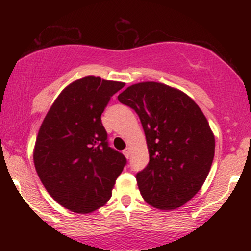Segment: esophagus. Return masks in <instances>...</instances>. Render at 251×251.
<instances>
[{
    "mask_svg": "<svg viewBox=\"0 0 251 251\" xmlns=\"http://www.w3.org/2000/svg\"><path fill=\"white\" fill-rule=\"evenodd\" d=\"M124 154H125L126 158H129L131 157V149L129 148H126L125 150H124Z\"/></svg>",
    "mask_w": 251,
    "mask_h": 251,
    "instance_id": "obj_1",
    "label": "esophagus"
}]
</instances>
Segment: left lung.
Wrapping results in <instances>:
<instances>
[{
    "mask_svg": "<svg viewBox=\"0 0 251 251\" xmlns=\"http://www.w3.org/2000/svg\"><path fill=\"white\" fill-rule=\"evenodd\" d=\"M139 116L150 162L138 172L146 203L160 210L184 205L200 191L215 155V135L201 109L179 89L146 81L118 96Z\"/></svg>",
    "mask_w": 251,
    "mask_h": 251,
    "instance_id": "1",
    "label": "left lung"
}]
</instances>
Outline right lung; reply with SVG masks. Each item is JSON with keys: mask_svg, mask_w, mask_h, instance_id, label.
Wrapping results in <instances>:
<instances>
[{"mask_svg": "<svg viewBox=\"0 0 251 251\" xmlns=\"http://www.w3.org/2000/svg\"><path fill=\"white\" fill-rule=\"evenodd\" d=\"M125 83L85 76L70 83L48 111L37 134L34 165L43 186L63 208L89 214L112 196L126 165L109 148L101 114Z\"/></svg>", "mask_w": 251, "mask_h": 251, "instance_id": "obj_1", "label": "right lung"}]
</instances>
